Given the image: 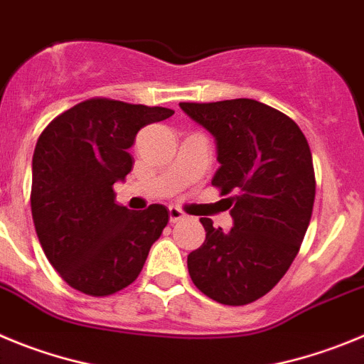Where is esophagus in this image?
I'll use <instances>...</instances> for the list:
<instances>
[{
  "label": "esophagus",
  "instance_id": "obj_1",
  "mask_svg": "<svg viewBox=\"0 0 364 364\" xmlns=\"http://www.w3.org/2000/svg\"><path fill=\"white\" fill-rule=\"evenodd\" d=\"M168 214H170V221L172 223H178V221H183V219H186L185 212H181L179 208H176V206H170Z\"/></svg>",
  "mask_w": 364,
  "mask_h": 364
}]
</instances>
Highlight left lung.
<instances>
[{"label":"left lung","instance_id":"8db88e82","mask_svg":"<svg viewBox=\"0 0 364 364\" xmlns=\"http://www.w3.org/2000/svg\"><path fill=\"white\" fill-rule=\"evenodd\" d=\"M214 136L212 185L227 198L234 227L203 218L205 243L186 264L196 287L221 304L254 303L279 283L299 252L316 198L312 152L296 121L255 100L179 103Z\"/></svg>","mask_w":364,"mask_h":364}]
</instances>
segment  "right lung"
I'll use <instances>...</instances> for the list:
<instances>
[{
	"label": "right lung",
	"instance_id": "obj_1",
	"mask_svg": "<svg viewBox=\"0 0 364 364\" xmlns=\"http://www.w3.org/2000/svg\"><path fill=\"white\" fill-rule=\"evenodd\" d=\"M174 110L94 97L41 132L32 158L31 206L47 259L80 292L116 294L137 279L168 223L163 205L132 212L116 203L136 134Z\"/></svg>",
	"mask_w": 364,
	"mask_h": 364
}]
</instances>
